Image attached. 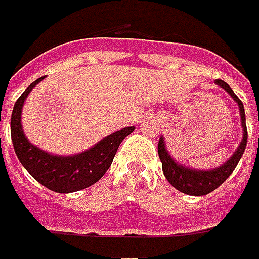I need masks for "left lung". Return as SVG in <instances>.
Instances as JSON below:
<instances>
[{"mask_svg":"<svg viewBox=\"0 0 259 259\" xmlns=\"http://www.w3.org/2000/svg\"><path fill=\"white\" fill-rule=\"evenodd\" d=\"M215 83L220 85L223 89H226L227 92L231 95L238 106H240V113H241V123H242V130H244V137H242V142L238 146L237 152L234 153L231 156V159L227 161L226 164H223L218 168L210 170V171H197V170H191L187 167H183L180 164H177L170 154L167 153L166 146H164V140L163 137H160L159 146H157V152H159V157L161 160V164H163V173L166 176V179L168 183L173 186L174 189H177L184 194H190V196H204V194H208L211 191L220 187L224 181L231 176L235 167L238 164V161L244 154V150L247 147V124H245V110H244V105L240 100V98L233 92V89L227 85L224 80L217 79Z\"/></svg>","mask_w":259,"mask_h":259,"instance_id":"1","label":"left lung"}]
</instances>
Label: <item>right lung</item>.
Returning a JSON list of instances; mask_svg holds the SVG:
<instances>
[{"label": "right lung", "mask_w": 259, "mask_h": 259, "mask_svg": "<svg viewBox=\"0 0 259 259\" xmlns=\"http://www.w3.org/2000/svg\"><path fill=\"white\" fill-rule=\"evenodd\" d=\"M42 79L44 76L28 86L14 105L11 115V139L15 154L26 171L47 189L56 193H73L86 189L103 177L112 164L122 140L130 135L135 127L117 130L100 140L92 149L76 156L62 157L45 153L28 142L21 126L22 105L28 93Z\"/></svg>", "instance_id": "obj_1"}]
</instances>
